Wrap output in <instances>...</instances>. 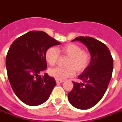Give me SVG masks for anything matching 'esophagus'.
<instances>
[{
  "mask_svg": "<svg viewBox=\"0 0 122 122\" xmlns=\"http://www.w3.org/2000/svg\"><path fill=\"white\" fill-rule=\"evenodd\" d=\"M56 81L57 83H62L64 82V81H59V80H56Z\"/></svg>",
  "mask_w": 122,
  "mask_h": 122,
  "instance_id": "1",
  "label": "esophagus"
}]
</instances>
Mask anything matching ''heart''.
<instances>
[{"label":"heart","instance_id":"heart-1","mask_svg":"<svg viewBox=\"0 0 122 122\" xmlns=\"http://www.w3.org/2000/svg\"><path fill=\"white\" fill-rule=\"evenodd\" d=\"M61 52L69 57L67 68L56 67L49 70L50 76L56 80L63 81L74 75L75 70L77 73L84 71L90 65L91 54L87 51L82 50L81 47L74 43H68L57 50L51 47L45 52V59L49 65L53 66L57 63Z\"/></svg>","mask_w":122,"mask_h":122}]
</instances>
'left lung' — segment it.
<instances>
[{"label":"left lung","instance_id":"1","mask_svg":"<svg viewBox=\"0 0 122 122\" xmlns=\"http://www.w3.org/2000/svg\"><path fill=\"white\" fill-rule=\"evenodd\" d=\"M73 41H79L87 46L92 59L87 68L78 77L83 82H73V88L68 93V98L76 108L88 109L104 95L112 77L113 59L107 46L96 39L79 36Z\"/></svg>","mask_w":122,"mask_h":122}]
</instances>
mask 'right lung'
<instances>
[{
	"label": "right lung",
	"mask_w": 122,
	"mask_h": 122,
	"mask_svg": "<svg viewBox=\"0 0 122 122\" xmlns=\"http://www.w3.org/2000/svg\"><path fill=\"white\" fill-rule=\"evenodd\" d=\"M61 43L41 30H32L16 39L5 58L7 77L17 97L36 106L48 100L56 86L54 78L40 75L47 67L45 52Z\"/></svg>",
	"instance_id": "obj_1"
}]
</instances>
